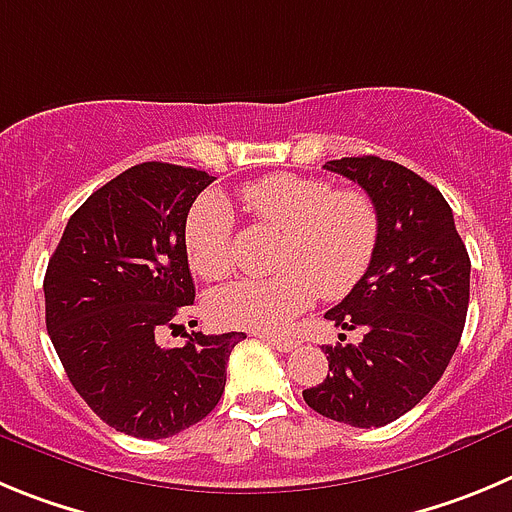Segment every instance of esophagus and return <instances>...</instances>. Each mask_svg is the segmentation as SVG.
I'll use <instances>...</instances> for the list:
<instances>
[{
	"label": "esophagus",
	"instance_id": "esophagus-1",
	"mask_svg": "<svg viewBox=\"0 0 512 512\" xmlns=\"http://www.w3.org/2000/svg\"><path fill=\"white\" fill-rule=\"evenodd\" d=\"M260 339H265L267 344H273V349L278 352H293L298 347L296 339H288V336H280V334H257Z\"/></svg>",
	"mask_w": 512,
	"mask_h": 512
}]
</instances>
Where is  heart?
Instances as JSON below:
<instances>
[{"label": "heart", "instance_id": "obj_1", "mask_svg": "<svg viewBox=\"0 0 512 512\" xmlns=\"http://www.w3.org/2000/svg\"><path fill=\"white\" fill-rule=\"evenodd\" d=\"M242 209L257 224L283 232L273 278H242L209 298L219 324L283 329L316 298H342L365 278L380 237L372 199L359 188H334L324 178L273 173L239 191ZM193 270L222 280L237 265V224L227 201L209 193L186 222Z\"/></svg>", "mask_w": 512, "mask_h": 512}]
</instances>
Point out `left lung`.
I'll return each mask as SVG.
<instances>
[{
    "mask_svg": "<svg viewBox=\"0 0 512 512\" xmlns=\"http://www.w3.org/2000/svg\"><path fill=\"white\" fill-rule=\"evenodd\" d=\"M324 168L365 188L380 237L365 278L324 313L342 329H362V342L326 347L329 375L303 400L331 421L377 428L421 403L457 352L469 255L441 191L413 170L377 155Z\"/></svg>",
    "mask_w": 512,
    "mask_h": 512,
    "instance_id": "1",
    "label": "left lung"
}]
</instances>
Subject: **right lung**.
<instances>
[{
  "label": "right lung",
  "mask_w": 512,
  "mask_h": 512,
  "mask_svg": "<svg viewBox=\"0 0 512 512\" xmlns=\"http://www.w3.org/2000/svg\"><path fill=\"white\" fill-rule=\"evenodd\" d=\"M214 176L140 163L94 191L68 219L45 270V326L91 411L137 439H168L216 408L242 331H193L163 347L193 306L186 219Z\"/></svg>",
  "instance_id": "1"
}]
</instances>
